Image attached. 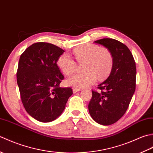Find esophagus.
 <instances>
[{
  "label": "esophagus",
  "mask_w": 153,
  "mask_h": 153,
  "mask_svg": "<svg viewBox=\"0 0 153 153\" xmlns=\"http://www.w3.org/2000/svg\"><path fill=\"white\" fill-rule=\"evenodd\" d=\"M81 89H76V88H73V93H76L77 92L80 91Z\"/></svg>",
  "instance_id": "obj_1"
}]
</instances>
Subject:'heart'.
<instances>
[{"label": "heart", "instance_id": "heart-1", "mask_svg": "<svg viewBox=\"0 0 153 153\" xmlns=\"http://www.w3.org/2000/svg\"><path fill=\"white\" fill-rule=\"evenodd\" d=\"M73 53L77 61L84 62L82 74H76L66 81L68 85L82 89L92 85L108 76L113 66V56L110 51L98 45L85 44L75 48ZM58 68L66 76H70L76 70V62L68 54L64 53L57 60Z\"/></svg>", "mask_w": 153, "mask_h": 153}]
</instances>
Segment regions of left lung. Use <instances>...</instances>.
<instances>
[{
	"instance_id": "obj_1",
	"label": "left lung",
	"mask_w": 153,
	"mask_h": 153,
	"mask_svg": "<svg viewBox=\"0 0 153 153\" xmlns=\"http://www.w3.org/2000/svg\"><path fill=\"white\" fill-rule=\"evenodd\" d=\"M94 43L110 51L113 66L108 78L98 85L101 91H92L89 112L96 122L108 126L122 118L131 102L135 90V62L130 51L121 42L106 38Z\"/></svg>"
}]
</instances>
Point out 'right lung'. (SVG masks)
<instances>
[{
	"label": "right lung",
	"instance_id": "add662e5",
	"mask_svg": "<svg viewBox=\"0 0 153 153\" xmlns=\"http://www.w3.org/2000/svg\"><path fill=\"white\" fill-rule=\"evenodd\" d=\"M64 52L40 42L26 48L19 58L17 83L22 103L29 114L41 122L58 118L73 94L70 87H59L64 76L57 60Z\"/></svg>",
	"mask_w": 153,
	"mask_h": 153
}]
</instances>
